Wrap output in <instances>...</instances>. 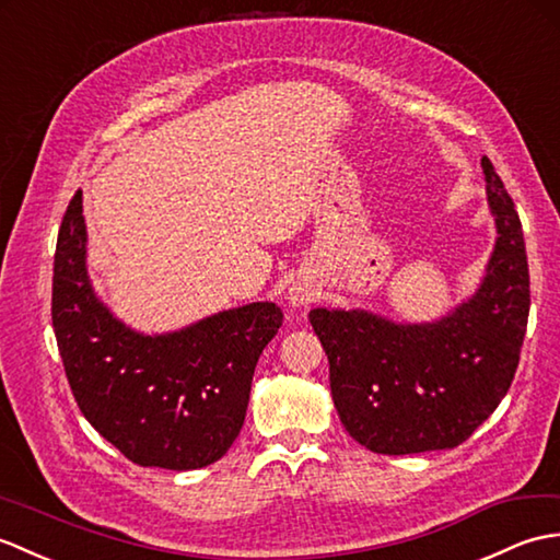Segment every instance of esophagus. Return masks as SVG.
<instances>
[{"instance_id":"esophagus-1","label":"esophagus","mask_w":560,"mask_h":560,"mask_svg":"<svg viewBox=\"0 0 560 560\" xmlns=\"http://www.w3.org/2000/svg\"><path fill=\"white\" fill-rule=\"evenodd\" d=\"M316 300V288L308 280L304 278H296L292 280V284L288 288V302L294 308H302L306 304H312Z\"/></svg>"}]
</instances>
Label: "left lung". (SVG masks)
Instances as JSON below:
<instances>
[{"label":"left lung","instance_id":"1","mask_svg":"<svg viewBox=\"0 0 560 560\" xmlns=\"http://www.w3.org/2000/svg\"><path fill=\"white\" fill-rule=\"evenodd\" d=\"M495 244L475 294L427 323L366 308H312L347 433L371 453L455 448L511 388L529 316V268L513 198L481 158Z\"/></svg>","mask_w":560,"mask_h":560}]
</instances>
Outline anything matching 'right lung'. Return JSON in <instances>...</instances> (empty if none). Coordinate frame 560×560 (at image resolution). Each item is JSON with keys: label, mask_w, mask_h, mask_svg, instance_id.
Here are the masks:
<instances>
[{"label": "right lung", "mask_w": 560, "mask_h": 560, "mask_svg": "<svg viewBox=\"0 0 560 560\" xmlns=\"http://www.w3.org/2000/svg\"><path fill=\"white\" fill-rule=\"evenodd\" d=\"M83 191L61 220L52 328L83 417L141 467L201 469L240 436L254 369L282 326L272 302L225 308L170 332H141L97 296L85 264Z\"/></svg>", "instance_id": "1"}]
</instances>
